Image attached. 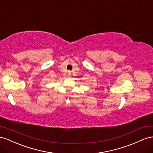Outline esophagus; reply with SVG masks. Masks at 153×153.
<instances>
[{
	"mask_svg": "<svg viewBox=\"0 0 153 153\" xmlns=\"http://www.w3.org/2000/svg\"><path fill=\"white\" fill-rule=\"evenodd\" d=\"M71 71H68V76H69V77H71Z\"/></svg>",
	"mask_w": 153,
	"mask_h": 153,
	"instance_id": "1",
	"label": "esophagus"
}]
</instances>
